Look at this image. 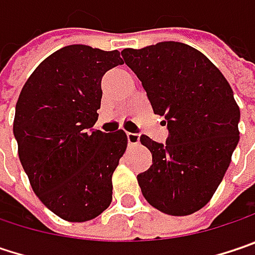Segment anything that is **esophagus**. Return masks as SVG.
<instances>
[{"mask_svg": "<svg viewBox=\"0 0 255 255\" xmlns=\"http://www.w3.org/2000/svg\"><path fill=\"white\" fill-rule=\"evenodd\" d=\"M128 142L129 145H137L139 143V135L137 133H132V132H128Z\"/></svg>", "mask_w": 255, "mask_h": 255, "instance_id": "esophagus-1", "label": "esophagus"}]
</instances>
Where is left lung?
<instances>
[{"instance_id":"8db88e82","label":"left lung","mask_w":255,"mask_h":255,"mask_svg":"<svg viewBox=\"0 0 255 255\" xmlns=\"http://www.w3.org/2000/svg\"><path fill=\"white\" fill-rule=\"evenodd\" d=\"M122 56L168 128L165 145L140 136L152 154L149 170L137 175L142 194L162 213L191 215L209 203L240 140L232 88L202 52L186 43L128 47Z\"/></svg>"}]
</instances>
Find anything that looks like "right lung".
Returning a JSON list of instances; mask_svg holds the SVG:
<instances>
[{
	"instance_id": "right-lung-1",
	"label": "right lung",
	"mask_w": 255,
	"mask_h": 255,
	"mask_svg": "<svg viewBox=\"0 0 255 255\" xmlns=\"http://www.w3.org/2000/svg\"><path fill=\"white\" fill-rule=\"evenodd\" d=\"M123 64L119 50L71 45L53 52L24 84L12 132L36 196L69 222H85L112 203V175L128 146L120 129H93L103 75Z\"/></svg>"
}]
</instances>
